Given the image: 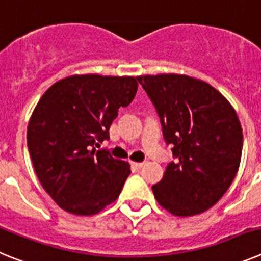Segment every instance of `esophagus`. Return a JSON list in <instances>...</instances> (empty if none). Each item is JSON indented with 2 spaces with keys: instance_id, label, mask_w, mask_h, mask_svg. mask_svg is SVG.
<instances>
[{
  "instance_id": "obj_1",
  "label": "esophagus",
  "mask_w": 261,
  "mask_h": 261,
  "mask_svg": "<svg viewBox=\"0 0 261 261\" xmlns=\"http://www.w3.org/2000/svg\"><path fill=\"white\" fill-rule=\"evenodd\" d=\"M132 166H133V167H136V168H141L142 166H144V163H142V162H132Z\"/></svg>"
}]
</instances>
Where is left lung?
Instances as JSON below:
<instances>
[{"instance_id": "1", "label": "left lung", "mask_w": 261, "mask_h": 261, "mask_svg": "<svg viewBox=\"0 0 261 261\" xmlns=\"http://www.w3.org/2000/svg\"><path fill=\"white\" fill-rule=\"evenodd\" d=\"M155 106L163 136L174 145L154 197L168 213L190 217L208 211L229 190L239 170L243 130L234 107L205 81L186 74L138 75Z\"/></svg>"}]
</instances>
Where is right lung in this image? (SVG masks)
I'll return each instance as SVG.
<instances>
[{
  "instance_id": "add662e5",
  "label": "right lung",
  "mask_w": 261,
  "mask_h": 261,
  "mask_svg": "<svg viewBox=\"0 0 261 261\" xmlns=\"http://www.w3.org/2000/svg\"><path fill=\"white\" fill-rule=\"evenodd\" d=\"M137 86L132 75L74 74L53 84L36 105L27 146L41 187L64 211L93 216L119 197L130 165L95 146L110 138Z\"/></svg>"
}]
</instances>
